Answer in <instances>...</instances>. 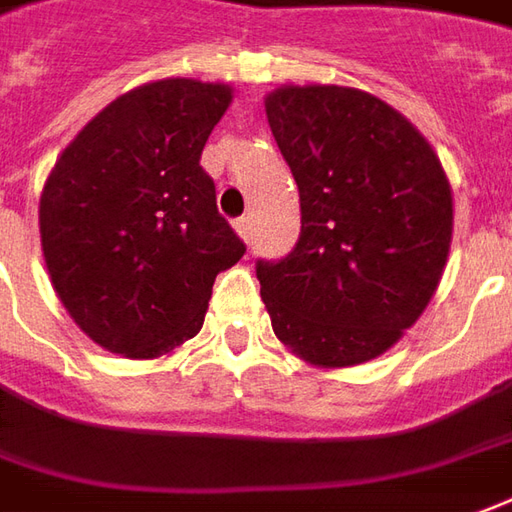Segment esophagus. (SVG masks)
Here are the masks:
<instances>
[{"label": "esophagus", "mask_w": 512, "mask_h": 512, "mask_svg": "<svg viewBox=\"0 0 512 512\" xmlns=\"http://www.w3.org/2000/svg\"><path fill=\"white\" fill-rule=\"evenodd\" d=\"M235 232L241 235L243 241H249V235H252V218H249V215L238 218V221H235Z\"/></svg>", "instance_id": "34e87169"}]
</instances>
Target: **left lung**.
I'll return each mask as SVG.
<instances>
[{
    "label": "left lung",
    "mask_w": 512,
    "mask_h": 512,
    "mask_svg": "<svg viewBox=\"0 0 512 512\" xmlns=\"http://www.w3.org/2000/svg\"><path fill=\"white\" fill-rule=\"evenodd\" d=\"M277 148L300 187L302 229L283 260H257L274 336L308 364L387 353L434 297L454 201L426 137L350 86L266 95Z\"/></svg>",
    "instance_id": "8db88e82"
}]
</instances>
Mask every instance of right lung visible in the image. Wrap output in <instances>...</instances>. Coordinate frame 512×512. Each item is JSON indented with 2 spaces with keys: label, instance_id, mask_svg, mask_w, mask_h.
Wrapping results in <instances>:
<instances>
[{
  "label": "right lung",
  "instance_id": "obj_1",
  "mask_svg": "<svg viewBox=\"0 0 512 512\" xmlns=\"http://www.w3.org/2000/svg\"><path fill=\"white\" fill-rule=\"evenodd\" d=\"M229 83H145L83 125L38 201L52 288L109 353L168 356L193 339L218 271L246 252L198 165Z\"/></svg>",
  "mask_w": 512,
  "mask_h": 512
}]
</instances>
